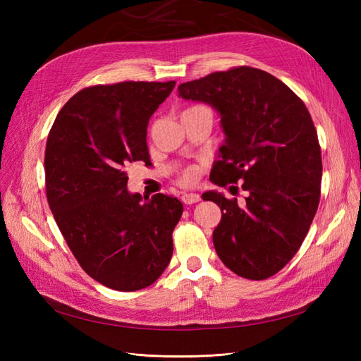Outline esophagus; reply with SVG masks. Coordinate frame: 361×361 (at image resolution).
<instances>
[{"instance_id":"34e87169","label":"esophagus","mask_w":361,"mask_h":361,"mask_svg":"<svg viewBox=\"0 0 361 361\" xmlns=\"http://www.w3.org/2000/svg\"><path fill=\"white\" fill-rule=\"evenodd\" d=\"M181 202L185 203V204H192V203H197V202H200V195L198 194H183L181 195Z\"/></svg>"}]
</instances>
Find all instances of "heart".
<instances>
[{
  "instance_id": "1",
  "label": "heart",
  "mask_w": 361,
  "mask_h": 361,
  "mask_svg": "<svg viewBox=\"0 0 361 361\" xmlns=\"http://www.w3.org/2000/svg\"><path fill=\"white\" fill-rule=\"evenodd\" d=\"M192 178H194V172H192V171H188V172L185 173V176H183V181L189 183V181H192Z\"/></svg>"
}]
</instances>
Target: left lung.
Returning a JSON list of instances; mask_svg holds the SVG:
<instances>
[{
  "label": "left lung",
  "instance_id": "left-lung-1",
  "mask_svg": "<svg viewBox=\"0 0 361 361\" xmlns=\"http://www.w3.org/2000/svg\"><path fill=\"white\" fill-rule=\"evenodd\" d=\"M178 96L220 113L226 137L209 178L247 190L243 204L206 192L221 209L214 248L242 278H270L296 255L319 204L323 163L307 106L286 83L251 66L181 83Z\"/></svg>",
  "mask_w": 361,
  "mask_h": 361
}]
</instances>
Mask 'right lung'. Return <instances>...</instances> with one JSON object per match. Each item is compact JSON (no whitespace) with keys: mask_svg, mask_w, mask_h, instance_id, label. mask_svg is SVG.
Listing matches in <instances>:
<instances>
[{"mask_svg":"<svg viewBox=\"0 0 361 361\" xmlns=\"http://www.w3.org/2000/svg\"><path fill=\"white\" fill-rule=\"evenodd\" d=\"M175 82H119L80 90L57 114L44 152L46 197L68 247L102 286H152L171 262L183 214L175 197L142 200L126 169L150 161L149 119Z\"/></svg>","mask_w":361,"mask_h":361,"instance_id":"obj_1","label":"right lung"}]
</instances>
